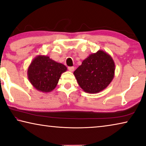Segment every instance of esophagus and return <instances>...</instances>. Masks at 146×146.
Wrapping results in <instances>:
<instances>
[{
    "instance_id": "34e87169",
    "label": "esophagus",
    "mask_w": 146,
    "mask_h": 146,
    "mask_svg": "<svg viewBox=\"0 0 146 146\" xmlns=\"http://www.w3.org/2000/svg\"><path fill=\"white\" fill-rule=\"evenodd\" d=\"M68 69L70 72H73L74 70V66H69V67H68Z\"/></svg>"
}]
</instances>
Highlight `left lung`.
I'll use <instances>...</instances> for the list:
<instances>
[{
    "instance_id": "1",
    "label": "left lung",
    "mask_w": 146,
    "mask_h": 146,
    "mask_svg": "<svg viewBox=\"0 0 146 146\" xmlns=\"http://www.w3.org/2000/svg\"><path fill=\"white\" fill-rule=\"evenodd\" d=\"M114 72L115 64L112 57L100 50L84 59L74 75L83 91L96 94L108 87L114 77Z\"/></svg>"
}]
</instances>
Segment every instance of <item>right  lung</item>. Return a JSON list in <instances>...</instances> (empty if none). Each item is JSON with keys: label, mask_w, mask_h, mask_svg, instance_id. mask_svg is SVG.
<instances>
[{"label": "right lung", "mask_w": 146, "mask_h": 146, "mask_svg": "<svg viewBox=\"0 0 146 146\" xmlns=\"http://www.w3.org/2000/svg\"><path fill=\"white\" fill-rule=\"evenodd\" d=\"M66 70L67 68L63 64L52 60L47 56L39 55L31 62L27 75L35 89L47 93L56 87L61 75Z\"/></svg>", "instance_id": "obj_1"}]
</instances>
